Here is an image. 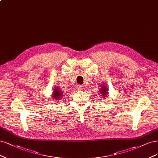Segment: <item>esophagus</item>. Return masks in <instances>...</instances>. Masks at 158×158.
Returning a JSON list of instances; mask_svg holds the SVG:
<instances>
[{
    "mask_svg": "<svg viewBox=\"0 0 158 158\" xmlns=\"http://www.w3.org/2000/svg\"><path fill=\"white\" fill-rule=\"evenodd\" d=\"M76 88H77V90H82V89H83V86H81V85H78L76 86Z\"/></svg>",
    "mask_w": 158,
    "mask_h": 158,
    "instance_id": "1",
    "label": "esophagus"
}]
</instances>
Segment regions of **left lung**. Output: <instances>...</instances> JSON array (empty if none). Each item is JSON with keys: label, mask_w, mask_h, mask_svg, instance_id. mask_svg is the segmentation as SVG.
I'll return each mask as SVG.
<instances>
[{"label": "left lung", "mask_w": 158, "mask_h": 158, "mask_svg": "<svg viewBox=\"0 0 158 158\" xmlns=\"http://www.w3.org/2000/svg\"><path fill=\"white\" fill-rule=\"evenodd\" d=\"M99 92V91H98ZM100 97L101 96H102V97L106 98H108V86L105 84L102 85L100 86Z\"/></svg>", "instance_id": "left-lung-1"}]
</instances>
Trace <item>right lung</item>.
<instances>
[{
    "mask_svg": "<svg viewBox=\"0 0 158 158\" xmlns=\"http://www.w3.org/2000/svg\"><path fill=\"white\" fill-rule=\"evenodd\" d=\"M64 93L62 90V89H60L58 86H56V87L54 88L52 90V97L53 98L52 99L54 100H61L63 96H64ZM57 102V101H56Z\"/></svg>",
    "mask_w": 158,
    "mask_h": 158,
    "instance_id": "right-lung-1",
    "label": "right lung"
}]
</instances>
